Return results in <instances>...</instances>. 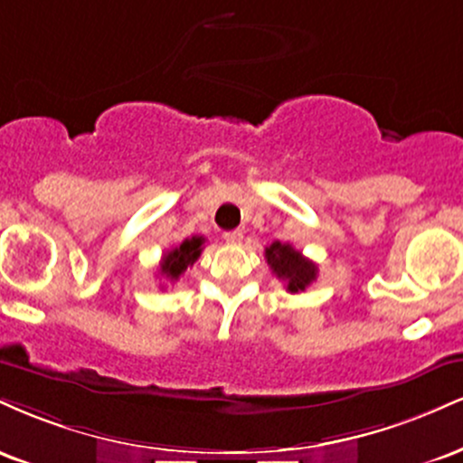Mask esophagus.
Returning <instances> with one entry per match:
<instances>
[{"instance_id":"34e87169","label":"esophagus","mask_w":463,"mask_h":463,"mask_svg":"<svg viewBox=\"0 0 463 463\" xmlns=\"http://www.w3.org/2000/svg\"><path fill=\"white\" fill-rule=\"evenodd\" d=\"M224 239H226V243H241L243 232L241 231H228V232H224Z\"/></svg>"}]
</instances>
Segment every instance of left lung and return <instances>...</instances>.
Returning a JSON list of instances; mask_svg holds the SVG:
<instances>
[{
  "instance_id": "1",
  "label": "left lung",
  "mask_w": 463,
  "mask_h": 463,
  "mask_svg": "<svg viewBox=\"0 0 463 463\" xmlns=\"http://www.w3.org/2000/svg\"><path fill=\"white\" fill-rule=\"evenodd\" d=\"M265 259H268L269 269L279 280H283L287 291L298 294L305 291L317 276L316 263L302 257L291 243L274 241L272 246L265 248Z\"/></svg>"
}]
</instances>
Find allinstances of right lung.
<instances>
[{
	"mask_svg": "<svg viewBox=\"0 0 463 463\" xmlns=\"http://www.w3.org/2000/svg\"><path fill=\"white\" fill-rule=\"evenodd\" d=\"M202 246H204V237L195 235L191 239H184L180 246L167 250L161 259V269H158V274L165 276L169 283H176L180 276L184 274V269L198 261Z\"/></svg>",
	"mask_w": 463,
	"mask_h": 463,
	"instance_id": "obj_1",
	"label": "right lung"
}]
</instances>
